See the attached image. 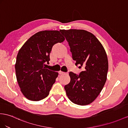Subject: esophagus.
Instances as JSON below:
<instances>
[{
	"label": "esophagus",
	"mask_w": 128,
	"mask_h": 128,
	"mask_svg": "<svg viewBox=\"0 0 128 128\" xmlns=\"http://www.w3.org/2000/svg\"><path fill=\"white\" fill-rule=\"evenodd\" d=\"M65 74V72H64L62 71H59V74Z\"/></svg>",
	"instance_id": "1"
}]
</instances>
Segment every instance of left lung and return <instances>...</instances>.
I'll return each instance as SVG.
<instances>
[{"mask_svg": "<svg viewBox=\"0 0 128 128\" xmlns=\"http://www.w3.org/2000/svg\"><path fill=\"white\" fill-rule=\"evenodd\" d=\"M70 47L72 58L79 68L84 70L79 76L69 73L71 80L65 86L66 95L72 102L86 106L96 100L107 78L108 60L102 44L92 34L84 30H60Z\"/></svg>", "mask_w": 128, "mask_h": 128, "instance_id": "obj_1", "label": "left lung"}]
</instances>
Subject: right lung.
<instances>
[{
    "label": "right lung",
    "mask_w": 128,
    "mask_h": 128,
    "mask_svg": "<svg viewBox=\"0 0 128 128\" xmlns=\"http://www.w3.org/2000/svg\"><path fill=\"white\" fill-rule=\"evenodd\" d=\"M64 40L59 31H42L31 36L19 50L15 64L16 78L27 99L39 101L49 94L58 73L48 69L44 63H48L54 45Z\"/></svg>",
    "instance_id": "obj_1"
}]
</instances>
